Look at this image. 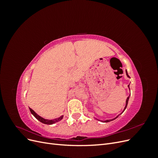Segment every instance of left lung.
I'll list each match as a JSON object with an SVG mask.
<instances>
[{
    "label": "left lung",
    "instance_id": "8db88e82",
    "mask_svg": "<svg viewBox=\"0 0 158 158\" xmlns=\"http://www.w3.org/2000/svg\"><path fill=\"white\" fill-rule=\"evenodd\" d=\"M126 73H127V76H128V77H130V76H128V74H127V72L126 71ZM128 86L129 87V85H128ZM128 99H129V96L127 98V101H126V106H125V109H124V111H125V109L127 108V104H128ZM118 117V115L117 117H115V118H113V119H111V120H106V121H105L104 122H106V123H107V122H109V121H113V120H114V119H115L116 118H117Z\"/></svg>",
    "mask_w": 158,
    "mask_h": 158
}]
</instances>
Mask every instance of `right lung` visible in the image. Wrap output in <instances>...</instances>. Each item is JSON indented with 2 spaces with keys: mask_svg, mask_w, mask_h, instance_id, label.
Masks as SVG:
<instances>
[{
  "mask_svg": "<svg viewBox=\"0 0 158 158\" xmlns=\"http://www.w3.org/2000/svg\"><path fill=\"white\" fill-rule=\"evenodd\" d=\"M30 112L31 113V114L37 119V120H39L40 122H41L43 123L47 124V125H51V124H53V123H55L56 122H59L60 120H62V118H63V116H60L59 118L53 119V120H47V119H45V118H42L40 116L38 115V114L31 108H30Z\"/></svg>",
  "mask_w": 158,
  "mask_h": 158,
  "instance_id": "1",
  "label": "right lung"
}]
</instances>
